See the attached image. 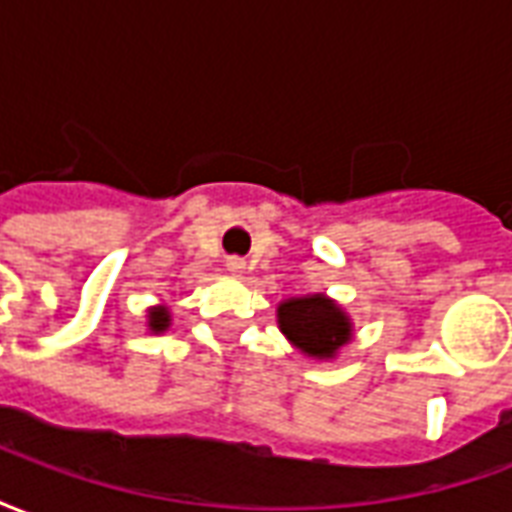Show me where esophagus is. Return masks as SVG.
<instances>
[{
    "instance_id": "34e87169",
    "label": "esophagus",
    "mask_w": 512,
    "mask_h": 512,
    "mask_svg": "<svg viewBox=\"0 0 512 512\" xmlns=\"http://www.w3.org/2000/svg\"><path fill=\"white\" fill-rule=\"evenodd\" d=\"M224 266H227V271H230V274H244L246 260L244 257H227V263H224Z\"/></svg>"
}]
</instances>
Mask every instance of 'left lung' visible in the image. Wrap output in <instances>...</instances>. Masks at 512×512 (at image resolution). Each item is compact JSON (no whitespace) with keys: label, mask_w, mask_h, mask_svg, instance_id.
Segmentation results:
<instances>
[{"label":"left lung","mask_w":512,"mask_h":512,"mask_svg":"<svg viewBox=\"0 0 512 512\" xmlns=\"http://www.w3.org/2000/svg\"><path fill=\"white\" fill-rule=\"evenodd\" d=\"M277 321L290 343L312 359H334L354 334L343 307L323 293L285 299L277 307Z\"/></svg>","instance_id":"1"}]
</instances>
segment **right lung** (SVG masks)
Segmentation results:
<instances>
[{"mask_svg":"<svg viewBox=\"0 0 512 512\" xmlns=\"http://www.w3.org/2000/svg\"><path fill=\"white\" fill-rule=\"evenodd\" d=\"M169 310L164 307V304H158V307H150V312H147V326H150V332L153 334H161L167 332L169 329Z\"/></svg>","mask_w":512,"mask_h":512,"instance_id":"add662e5","label":"right lung"}]
</instances>
